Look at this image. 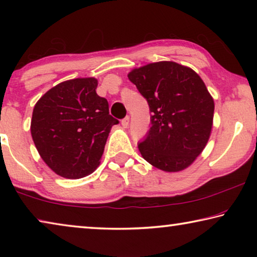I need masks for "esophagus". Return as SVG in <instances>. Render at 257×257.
<instances>
[{"label": "esophagus", "instance_id": "obj_1", "mask_svg": "<svg viewBox=\"0 0 257 257\" xmlns=\"http://www.w3.org/2000/svg\"><path fill=\"white\" fill-rule=\"evenodd\" d=\"M121 124H122L123 128H127L129 125V116H125L124 119L121 120Z\"/></svg>", "mask_w": 257, "mask_h": 257}]
</instances>
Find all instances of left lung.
<instances>
[{
	"label": "left lung",
	"mask_w": 257,
	"mask_h": 257,
	"mask_svg": "<svg viewBox=\"0 0 257 257\" xmlns=\"http://www.w3.org/2000/svg\"><path fill=\"white\" fill-rule=\"evenodd\" d=\"M129 80L146 98L151 128L138 143L155 168L178 172L196 160L211 135L214 101L193 69L161 61L134 69Z\"/></svg>",
	"instance_id": "obj_1"
}]
</instances>
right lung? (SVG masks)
I'll list each match as a JSON object with an SVG mask.
<instances>
[{
  "label": "right lung",
  "instance_id": "add662e5",
  "mask_svg": "<svg viewBox=\"0 0 257 257\" xmlns=\"http://www.w3.org/2000/svg\"><path fill=\"white\" fill-rule=\"evenodd\" d=\"M97 79L60 82L38 99L30 132L44 162L56 175L79 179L99 164L112 125L106 98L96 94Z\"/></svg>",
  "mask_w": 257,
  "mask_h": 257
}]
</instances>
